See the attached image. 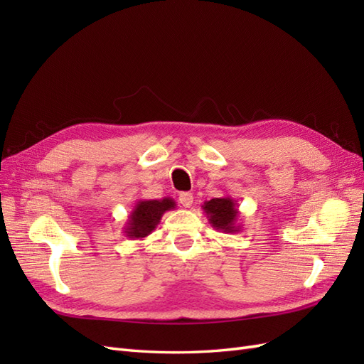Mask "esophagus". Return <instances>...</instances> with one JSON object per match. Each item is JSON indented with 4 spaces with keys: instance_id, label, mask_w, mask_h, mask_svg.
Here are the masks:
<instances>
[{
    "instance_id": "obj_1",
    "label": "esophagus",
    "mask_w": 364,
    "mask_h": 364,
    "mask_svg": "<svg viewBox=\"0 0 364 364\" xmlns=\"http://www.w3.org/2000/svg\"><path fill=\"white\" fill-rule=\"evenodd\" d=\"M179 202L182 206L190 208L193 205V194L191 193H181L179 194Z\"/></svg>"
}]
</instances>
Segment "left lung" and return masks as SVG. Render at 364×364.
<instances>
[{"mask_svg":"<svg viewBox=\"0 0 364 364\" xmlns=\"http://www.w3.org/2000/svg\"><path fill=\"white\" fill-rule=\"evenodd\" d=\"M209 225L223 234H235L241 230L238 223V205L230 196L215 197V199L206 200L202 205Z\"/></svg>","mask_w":364,"mask_h":364,"instance_id":"1","label":"left lung"}]
</instances>
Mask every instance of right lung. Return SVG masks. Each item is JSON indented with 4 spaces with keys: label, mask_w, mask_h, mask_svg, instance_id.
Instances as JSON below:
<instances>
[{
    "label": "right lung",
    "mask_w": 364,
    "mask_h": 364,
    "mask_svg": "<svg viewBox=\"0 0 364 364\" xmlns=\"http://www.w3.org/2000/svg\"><path fill=\"white\" fill-rule=\"evenodd\" d=\"M176 208L171 197L156 200H138L129 214L124 226V235L130 240H142L149 237L159 225L162 215Z\"/></svg>",
    "instance_id": "obj_1"
}]
</instances>
